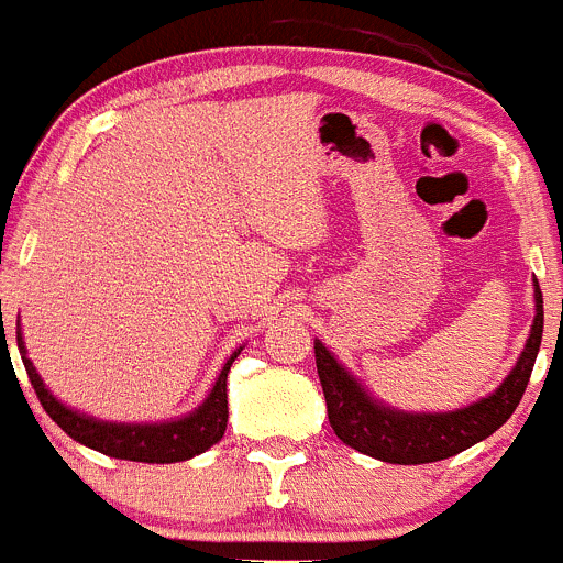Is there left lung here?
Wrapping results in <instances>:
<instances>
[{
    "label": "left lung",
    "instance_id": "1",
    "mask_svg": "<svg viewBox=\"0 0 563 563\" xmlns=\"http://www.w3.org/2000/svg\"><path fill=\"white\" fill-rule=\"evenodd\" d=\"M533 287H537V318H533L531 336H528V345L519 356L517 367L508 373L500 389L467 409L442 411V415H404V411L378 406L342 371V365H336V358L325 351L323 342H314L318 376L323 384L329 422L336 437L353 451L389 464L442 462V459L467 451L481 439L492 437L514 415L526 395L528 382H531L533 365H537L544 331V309L539 282Z\"/></svg>",
    "mask_w": 563,
    "mask_h": 563
}]
</instances>
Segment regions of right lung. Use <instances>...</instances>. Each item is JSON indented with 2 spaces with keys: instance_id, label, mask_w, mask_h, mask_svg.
Returning a JSON list of instances; mask_svg holds the SVG:
<instances>
[{
  "instance_id": "1",
  "label": "right lung",
  "mask_w": 563,
  "mask_h": 563,
  "mask_svg": "<svg viewBox=\"0 0 563 563\" xmlns=\"http://www.w3.org/2000/svg\"><path fill=\"white\" fill-rule=\"evenodd\" d=\"M15 342H19L21 362H24V371L30 376L32 389H35L37 400L46 409V415L68 437L82 442V445L93 448V451L104 453V456L148 464L185 462V459L198 456V453H205L207 448L216 445L218 439L223 437V431H227V376L232 362L238 358V353L223 365L210 398L198 406L190 417L174 422H159V426H118V422H99L93 417L77 415V411L66 409L57 398H52V393L44 387V382L35 373L32 362L24 356V342H21L19 331H15Z\"/></svg>"
}]
</instances>
